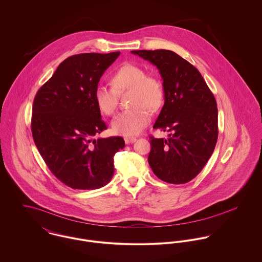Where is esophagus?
I'll use <instances>...</instances> for the list:
<instances>
[{"label": "esophagus", "mask_w": 262, "mask_h": 262, "mask_svg": "<svg viewBox=\"0 0 262 262\" xmlns=\"http://www.w3.org/2000/svg\"><path fill=\"white\" fill-rule=\"evenodd\" d=\"M124 140H125V143H126V144H130V143L135 142L136 138H134V137H125Z\"/></svg>", "instance_id": "34e87169"}]
</instances>
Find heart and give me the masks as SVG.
Here are the masks:
<instances>
[{
  "label": "heart",
  "mask_w": 262,
  "mask_h": 262,
  "mask_svg": "<svg viewBox=\"0 0 262 262\" xmlns=\"http://www.w3.org/2000/svg\"><path fill=\"white\" fill-rule=\"evenodd\" d=\"M112 86L99 84L94 93L99 110L113 116L118 107V94L131 91V109L118 115L112 122L114 133L124 136L137 135L148 124L150 111H156L163 100L161 81L139 66L127 63L121 67L112 77Z\"/></svg>",
  "instance_id": "b5f03b06"
}]
</instances>
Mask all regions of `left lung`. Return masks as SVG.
<instances>
[{
    "instance_id": "obj_1",
    "label": "left lung",
    "mask_w": 262,
    "mask_h": 262,
    "mask_svg": "<svg viewBox=\"0 0 262 262\" xmlns=\"http://www.w3.org/2000/svg\"><path fill=\"white\" fill-rule=\"evenodd\" d=\"M154 64L162 77L164 105L154 129L168 138L150 136L148 162L154 174L168 184L194 179L211 157L218 139V109L200 72L170 50H133Z\"/></svg>"
}]
</instances>
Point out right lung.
<instances>
[{
	"instance_id": "right-lung-1",
	"label": "right lung",
	"mask_w": 262,
	"mask_h": 262,
	"mask_svg": "<svg viewBox=\"0 0 262 262\" xmlns=\"http://www.w3.org/2000/svg\"><path fill=\"white\" fill-rule=\"evenodd\" d=\"M120 52L81 53L63 60L37 92L31 129L51 172L74 189H97L114 176V155L122 137L98 138L107 129L94 93Z\"/></svg>"
}]
</instances>
